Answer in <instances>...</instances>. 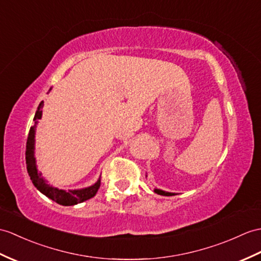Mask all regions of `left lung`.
<instances>
[{
	"instance_id": "8db88e82",
	"label": "left lung",
	"mask_w": 261,
	"mask_h": 261,
	"mask_svg": "<svg viewBox=\"0 0 261 261\" xmlns=\"http://www.w3.org/2000/svg\"><path fill=\"white\" fill-rule=\"evenodd\" d=\"M154 192L155 193H158V195H161V196H173V195H175V193H173V192H167V191H163V190H161V189H154Z\"/></svg>"
}]
</instances>
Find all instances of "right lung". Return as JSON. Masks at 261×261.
I'll list each match as a JSON object with an SVG mask.
<instances>
[{
	"label": "right lung",
	"instance_id": "add662e5",
	"mask_svg": "<svg viewBox=\"0 0 261 261\" xmlns=\"http://www.w3.org/2000/svg\"><path fill=\"white\" fill-rule=\"evenodd\" d=\"M43 106H44V102L41 101L33 119L34 125L31 126L28 136L27 151H25L28 173L36 189L43 193V195L46 196L47 198L53 200V201H56L57 203L62 204V205H74L77 203H81L83 201H86V200L95 196L96 191H98V189L100 188V184H101L100 178L94 185L90 187L82 188V189H74V190L66 191L48 185L47 181L42 177V173L38 170V167H36V159L34 155L35 130H36V125L39 123V120L42 118V109H43Z\"/></svg>",
	"mask_w": 261,
	"mask_h": 261
}]
</instances>
